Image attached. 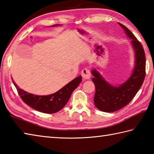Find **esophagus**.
<instances>
[{
    "instance_id": "esophagus-1",
    "label": "esophagus",
    "mask_w": 154,
    "mask_h": 154,
    "mask_svg": "<svg viewBox=\"0 0 154 154\" xmlns=\"http://www.w3.org/2000/svg\"><path fill=\"white\" fill-rule=\"evenodd\" d=\"M81 75H82L83 80H87L89 79L91 77V72L88 69H83L81 72Z\"/></svg>"
}]
</instances>
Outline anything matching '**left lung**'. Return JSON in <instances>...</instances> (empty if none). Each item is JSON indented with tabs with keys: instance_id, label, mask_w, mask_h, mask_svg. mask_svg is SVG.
I'll list each match as a JSON object with an SVG mask.
<instances>
[{
	"instance_id": "8db88e82",
	"label": "left lung",
	"mask_w": 154,
	"mask_h": 154,
	"mask_svg": "<svg viewBox=\"0 0 154 154\" xmlns=\"http://www.w3.org/2000/svg\"><path fill=\"white\" fill-rule=\"evenodd\" d=\"M118 24L131 39L134 52V66L130 77L119 85L107 82L97 69H91L92 81L95 86L94 103L98 109L104 112H113L127 105L139 91L146 75V56L142 45L127 27Z\"/></svg>"
}]
</instances>
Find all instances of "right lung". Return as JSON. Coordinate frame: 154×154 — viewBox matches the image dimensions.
Segmentation results:
<instances>
[{"label": "right lung", "instance_id": "add662e5", "mask_svg": "<svg viewBox=\"0 0 154 154\" xmlns=\"http://www.w3.org/2000/svg\"><path fill=\"white\" fill-rule=\"evenodd\" d=\"M59 24L51 26H58ZM82 81L79 76L75 78L59 91L48 95H37L20 89L16 83L13 82L17 89L21 99L32 109L45 113H55L64 107L70 98L71 93L77 88Z\"/></svg>", "mask_w": 154, "mask_h": 154}]
</instances>
